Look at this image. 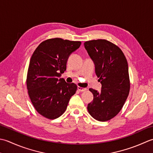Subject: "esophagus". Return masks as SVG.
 <instances>
[{"mask_svg":"<svg viewBox=\"0 0 153 153\" xmlns=\"http://www.w3.org/2000/svg\"><path fill=\"white\" fill-rule=\"evenodd\" d=\"M77 89L79 90L80 92H83V91H85L86 90V88H82V87H80V86H78L77 87Z\"/></svg>","mask_w":153,"mask_h":153,"instance_id":"obj_1","label":"esophagus"}]
</instances>
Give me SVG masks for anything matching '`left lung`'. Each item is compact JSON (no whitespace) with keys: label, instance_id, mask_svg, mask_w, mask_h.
<instances>
[{"label":"left lung","instance_id":"1","mask_svg":"<svg viewBox=\"0 0 153 153\" xmlns=\"http://www.w3.org/2000/svg\"><path fill=\"white\" fill-rule=\"evenodd\" d=\"M84 45L94 62L95 73L102 85L100 92L89 89L94 98L87 109L95 120H110L119 113L129 95L130 83L127 59L117 46L105 39L90 40Z\"/></svg>","mask_w":153,"mask_h":153}]
</instances>
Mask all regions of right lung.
<instances>
[{
    "instance_id": "1",
    "label": "right lung",
    "mask_w": 153,
    "mask_h": 153,
    "mask_svg": "<svg viewBox=\"0 0 153 153\" xmlns=\"http://www.w3.org/2000/svg\"><path fill=\"white\" fill-rule=\"evenodd\" d=\"M80 42L61 38L49 39L40 43L31 57L27 75V88L37 111L53 120L65 111L77 86L60 78L66 71L70 55Z\"/></svg>"
}]
</instances>
